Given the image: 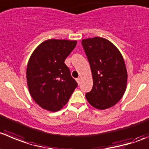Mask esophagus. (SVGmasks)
Instances as JSON below:
<instances>
[{"label":"esophagus","instance_id":"esophagus-1","mask_svg":"<svg viewBox=\"0 0 149 149\" xmlns=\"http://www.w3.org/2000/svg\"><path fill=\"white\" fill-rule=\"evenodd\" d=\"M80 80H81V79H80V77H77V78L76 79V80H77V83H78V85H80Z\"/></svg>","mask_w":149,"mask_h":149}]
</instances>
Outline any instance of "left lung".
I'll return each instance as SVG.
<instances>
[{"instance_id": "8db88e82", "label": "left lung", "mask_w": 149, "mask_h": 149, "mask_svg": "<svg viewBox=\"0 0 149 149\" xmlns=\"http://www.w3.org/2000/svg\"><path fill=\"white\" fill-rule=\"evenodd\" d=\"M82 45L93 77V87L86 93V99L100 110L113 107L122 98L127 87V72L121 52L101 37L83 39Z\"/></svg>"}]
</instances>
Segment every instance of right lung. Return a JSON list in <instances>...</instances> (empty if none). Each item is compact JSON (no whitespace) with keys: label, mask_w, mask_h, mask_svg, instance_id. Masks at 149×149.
Instances as JSON below:
<instances>
[{"label":"right lung","mask_w":149,"mask_h":149,"mask_svg":"<svg viewBox=\"0 0 149 149\" xmlns=\"http://www.w3.org/2000/svg\"><path fill=\"white\" fill-rule=\"evenodd\" d=\"M76 45V41L48 39L31 55L26 72L28 87L32 98L43 109L61 110L77 86L64 63Z\"/></svg>","instance_id":"1"}]
</instances>
